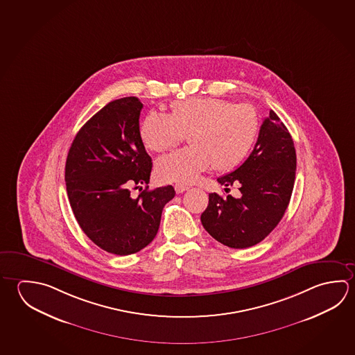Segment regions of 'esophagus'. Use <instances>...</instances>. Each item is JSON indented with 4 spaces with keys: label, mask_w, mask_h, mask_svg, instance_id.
Returning <instances> with one entry per match:
<instances>
[{
    "label": "esophagus",
    "mask_w": 355,
    "mask_h": 355,
    "mask_svg": "<svg viewBox=\"0 0 355 355\" xmlns=\"http://www.w3.org/2000/svg\"><path fill=\"white\" fill-rule=\"evenodd\" d=\"M175 189L177 193H183L188 191V189H189V187L184 186V184H175Z\"/></svg>",
    "instance_id": "obj_1"
}]
</instances>
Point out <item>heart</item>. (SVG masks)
<instances>
[{"instance_id": "heart-1", "label": "heart", "mask_w": 355, "mask_h": 355, "mask_svg": "<svg viewBox=\"0 0 355 355\" xmlns=\"http://www.w3.org/2000/svg\"><path fill=\"white\" fill-rule=\"evenodd\" d=\"M258 130L254 107L197 97L172 103L169 116L148 113L139 125V137L147 150L159 153L188 135L191 146L161 157L156 175L163 182L192 183L211 164L217 171L238 166L254 144Z\"/></svg>"}]
</instances>
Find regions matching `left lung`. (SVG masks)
<instances>
[{
  "mask_svg": "<svg viewBox=\"0 0 355 355\" xmlns=\"http://www.w3.org/2000/svg\"><path fill=\"white\" fill-rule=\"evenodd\" d=\"M297 156L291 133L274 111L263 121L254 148L236 171L219 177L225 187L239 183L241 197L209 194L200 216L205 230L230 248L255 245L277 227L292 197ZM225 192L230 188H224Z\"/></svg>",
  "mask_w": 355,
  "mask_h": 355,
  "instance_id": "1",
  "label": "left lung"
}]
</instances>
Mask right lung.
<instances>
[{
	"label": "right lung",
	"mask_w": 355,
	"mask_h": 355,
	"mask_svg": "<svg viewBox=\"0 0 355 355\" xmlns=\"http://www.w3.org/2000/svg\"><path fill=\"white\" fill-rule=\"evenodd\" d=\"M137 97L110 102L76 135L66 161L69 205L86 236L108 253L128 255L156 236L172 186L132 197L130 188L150 183L152 158L139 137Z\"/></svg>",
	"instance_id": "1"
}]
</instances>
